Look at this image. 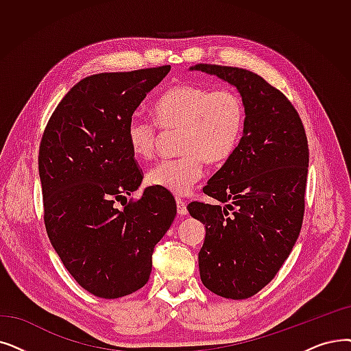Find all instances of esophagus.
Returning <instances> with one entry per match:
<instances>
[{"label":"esophagus","instance_id":"1","mask_svg":"<svg viewBox=\"0 0 351 351\" xmlns=\"http://www.w3.org/2000/svg\"><path fill=\"white\" fill-rule=\"evenodd\" d=\"M176 209L179 215H186L188 209H186V202L184 199H180V197H176Z\"/></svg>","mask_w":351,"mask_h":351}]
</instances>
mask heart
<instances>
[{"label": "heart", "mask_w": 351, "mask_h": 351, "mask_svg": "<svg viewBox=\"0 0 351 351\" xmlns=\"http://www.w3.org/2000/svg\"><path fill=\"white\" fill-rule=\"evenodd\" d=\"M155 120L133 116L126 126V141L136 159L156 155L160 130L178 134L180 156L167 159L146 175L149 186L182 196L204 176V162L222 165L231 159L245 129V104L232 90H212L193 84L166 88L154 106Z\"/></svg>", "instance_id": "b5f03b06"}]
</instances>
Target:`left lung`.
Returning <instances> with one entry per match:
<instances>
[{
	"label": "left lung",
	"instance_id": "8db88e82",
	"mask_svg": "<svg viewBox=\"0 0 351 351\" xmlns=\"http://www.w3.org/2000/svg\"><path fill=\"white\" fill-rule=\"evenodd\" d=\"M234 84L245 104L238 149L204 192L226 206L191 202L205 223L199 251L204 285L217 295L243 300L269 284L300 235L308 173V141L287 96L261 75L238 67L196 64Z\"/></svg>",
	"mask_w": 351,
	"mask_h": 351
}]
</instances>
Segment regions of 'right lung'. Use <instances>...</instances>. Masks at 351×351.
Returning a JSON list of instances; mask_svg holds the SVG:
<instances>
[{
  "label": "right lung",
  "instance_id": "right-lung-1",
  "mask_svg": "<svg viewBox=\"0 0 351 351\" xmlns=\"http://www.w3.org/2000/svg\"><path fill=\"white\" fill-rule=\"evenodd\" d=\"M169 70L83 79L58 103L40 142L45 231L71 277L100 298L125 297L147 282L155 245L176 215L166 191L126 197L143 179L126 141L128 121Z\"/></svg>",
  "mask_w": 351,
  "mask_h": 351
}]
</instances>
